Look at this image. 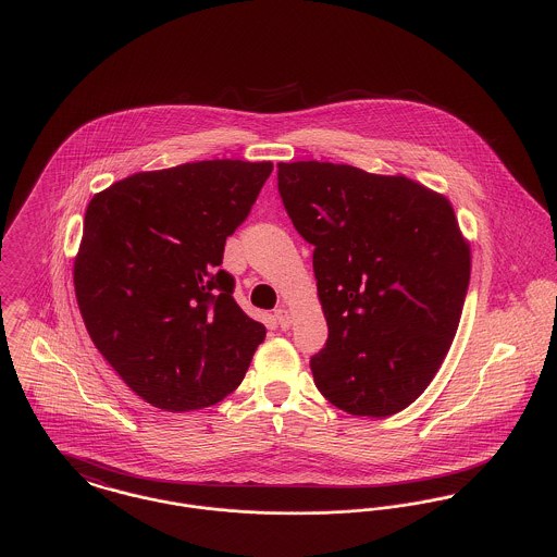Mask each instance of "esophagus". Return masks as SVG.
<instances>
[{
  "label": "esophagus",
  "instance_id": "esophagus-1",
  "mask_svg": "<svg viewBox=\"0 0 557 557\" xmlns=\"http://www.w3.org/2000/svg\"><path fill=\"white\" fill-rule=\"evenodd\" d=\"M274 318L278 321L281 330H289V325H292V321H294L287 309H276V311H274Z\"/></svg>",
  "mask_w": 557,
  "mask_h": 557
}]
</instances>
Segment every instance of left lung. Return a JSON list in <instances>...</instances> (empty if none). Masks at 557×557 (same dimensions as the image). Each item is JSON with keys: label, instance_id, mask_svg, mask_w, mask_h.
<instances>
[{"label": "left lung", "instance_id": "8db88e82", "mask_svg": "<svg viewBox=\"0 0 557 557\" xmlns=\"http://www.w3.org/2000/svg\"><path fill=\"white\" fill-rule=\"evenodd\" d=\"M278 193L315 246L327 341L311 358L319 393L351 416L386 418L420 397L459 327L470 244L455 210L405 175L278 162Z\"/></svg>", "mask_w": 557, "mask_h": 557}]
</instances>
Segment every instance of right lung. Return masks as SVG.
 <instances>
[{
    "label": "right lung",
    "mask_w": 557,
    "mask_h": 557,
    "mask_svg": "<svg viewBox=\"0 0 557 557\" xmlns=\"http://www.w3.org/2000/svg\"><path fill=\"white\" fill-rule=\"evenodd\" d=\"M272 166L225 159L141 171L85 210L81 318L126 386L159 409L190 411L232 395L265 338L219 265Z\"/></svg>",
    "instance_id": "add662e5"
}]
</instances>
